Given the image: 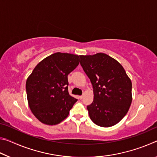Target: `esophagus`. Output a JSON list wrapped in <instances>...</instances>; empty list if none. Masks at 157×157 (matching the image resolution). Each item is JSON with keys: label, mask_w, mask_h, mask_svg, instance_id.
I'll use <instances>...</instances> for the list:
<instances>
[{"label": "esophagus", "mask_w": 157, "mask_h": 157, "mask_svg": "<svg viewBox=\"0 0 157 157\" xmlns=\"http://www.w3.org/2000/svg\"><path fill=\"white\" fill-rule=\"evenodd\" d=\"M82 98H83V95H79V100H82Z\"/></svg>", "instance_id": "34e87169"}]
</instances>
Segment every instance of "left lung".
<instances>
[{
  "mask_svg": "<svg viewBox=\"0 0 157 157\" xmlns=\"http://www.w3.org/2000/svg\"><path fill=\"white\" fill-rule=\"evenodd\" d=\"M79 57L94 89V101L86 107L90 118L100 127L115 125L131 105V80L121 63L105 53Z\"/></svg>",
  "mask_w": 157,
  "mask_h": 157,
  "instance_id": "1",
  "label": "left lung"
}]
</instances>
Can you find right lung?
<instances>
[{
  "label": "right lung",
  "mask_w": 157,
  "mask_h": 157,
  "mask_svg": "<svg viewBox=\"0 0 157 157\" xmlns=\"http://www.w3.org/2000/svg\"><path fill=\"white\" fill-rule=\"evenodd\" d=\"M79 63L78 55L56 52L39 62L28 77L29 107L41 123L57 124L68 116L78 100L69 95L68 75Z\"/></svg>",
  "instance_id": "obj_1"
}]
</instances>
